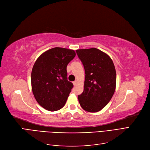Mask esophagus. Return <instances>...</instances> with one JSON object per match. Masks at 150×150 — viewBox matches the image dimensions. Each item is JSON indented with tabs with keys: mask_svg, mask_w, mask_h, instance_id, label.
<instances>
[{
	"mask_svg": "<svg viewBox=\"0 0 150 150\" xmlns=\"http://www.w3.org/2000/svg\"><path fill=\"white\" fill-rule=\"evenodd\" d=\"M73 84H74V85L75 86V85H76V84H77V81H73Z\"/></svg>",
	"mask_w": 150,
	"mask_h": 150,
	"instance_id": "34e87169",
	"label": "esophagus"
}]
</instances>
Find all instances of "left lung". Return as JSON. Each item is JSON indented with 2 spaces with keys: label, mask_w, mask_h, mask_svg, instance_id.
Wrapping results in <instances>:
<instances>
[{
  "label": "left lung",
  "mask_w": 150,
  "mask_h": 150,
  "mask_svg": "<svg viewBox=\"0 0 150 150\" xmlns=\"http://www.w3.org/2000/svg\"><path fill=\"white\" fill-rule=\"evenodd\" d=\"M84 66V90L78 96L81 107L96 112L109 103L115 92L116 71L109 55L96 48L76 50Z\"/></svg>",
  "instance_id": "left-lung-1"
}]
</instances>
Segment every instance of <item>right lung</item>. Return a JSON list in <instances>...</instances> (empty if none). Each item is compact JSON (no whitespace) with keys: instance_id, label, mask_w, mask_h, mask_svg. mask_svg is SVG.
Instances as JSON below:
<instances>
[{"instance_id":"obj_1","label":"right lung","mask_w":150,"mask_h":150,"mask_svg":"<svg viewBox=\"0 0 150 150\" xmlns=\"http://www.w3.org/2000/svg\"><path fill=\"white\" fill-rule=\"evenodd\" d=\"M74 50L54 47L39 57L33 65L31 81L38 104L49 111L62 108L74 86L67 80V66L75 57Z\"/></svg>"}]
</instances>
